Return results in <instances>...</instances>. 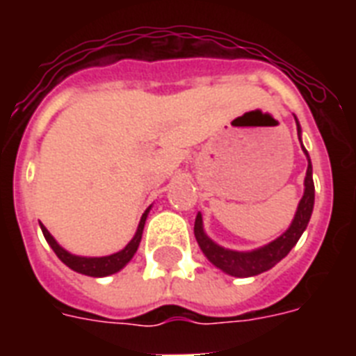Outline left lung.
Segmentation results:
<instances>
[{
    "instance_id": "obj_1",
    "label": "left lung",
    "mask_w": 356,
    "mask_h": 356,
    "mask_svg": "<svg viewBox=\"0 0 356 356\" xmlns=\"http://www.w3.org/2000/svg\"><path fill=\"white\" fill-rule=\"evenodd\" d=\"M301 133L298 123V134ZM303 147V145H301ZM305 155L309 156L307 149L303 147ZM312 209H314V181H312V166H310L309 159V168H307V177H305V194L299 201L298 212H296V218H293L292 225L288 227V231L284 234L273 240L271 243L264 245V248L254 249V251H249V253H238V251H231V249L220 248L218 243H214L211 238L203 233V220H201V214H197L194 225V234L195 240L200 243L201 251L205 253V257L211 260L212 264L223 270L229 275L234 277H253L259 275L262 271H268L270 268L282 260L290 253V249L298 243L299 236L303 234V231L309 225L310 214H312Z\"/></svg>"
}]
</instances>
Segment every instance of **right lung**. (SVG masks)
<instances>
[{"mask_svg":"<svg viewBox=\"0 0 356 356\" xmlns=\"http://www.w3.org/2000/svg\"><path fill=\"white\" fill-rule=\"evenodd\" d=\"M147 212H149V209L142 214V220H140V225L138 229H136V234H134L133 240H131V242H129L122 251H118V253H114V254H108V257H99V259L75 257V254L68 253L66 249H63L57 242H55V238L49 234V231H47L44 225H40V227H42V233H44V238H46L47 243L51 245L55 254H57L58 259L63 260L64 264L68 266V268H72V270L77 271V273H83V275L107 277L111 275V273H116V271L122 270L123 266L127 264L129 260L133 259V254L136 253V249H138L140 245V240H142V231H144V223H145V218H147Z\"/></svg>","mask_w":356,"mask_h":356,"instance_id":"1","label":"right lung"}]
</instances>
